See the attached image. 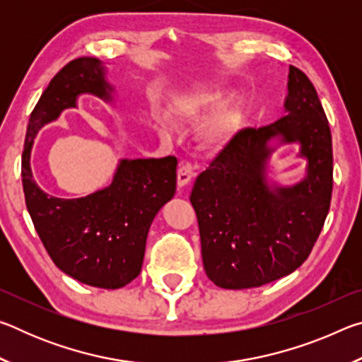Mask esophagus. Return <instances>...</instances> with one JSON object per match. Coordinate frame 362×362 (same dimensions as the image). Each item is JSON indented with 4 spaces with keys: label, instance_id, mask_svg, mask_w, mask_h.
I'll use <instances>...</instances> for the list:
<instances>
[{
    "label": "esophagus",
    "instance_id": "obj_1",
    "mask_svg": "<svg viewBox=\"0 0 362 362\" xmlns=\"http://www.w3.org/2000/svg\"><path fill=\"white\" fill-rule=\"evenodd\" d=\"M194 177V168L189 163H183L180 164L179 170H177V183H179V187L183 188L187 187L192 179Z\"/></svg>",
    "mask_w": 362,
    "mask_h": 362
}]
</instances>
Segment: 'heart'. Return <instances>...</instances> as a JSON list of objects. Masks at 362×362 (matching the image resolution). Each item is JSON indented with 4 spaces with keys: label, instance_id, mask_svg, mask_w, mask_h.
<instances>
[{
    "label": "heart",
    "instance_id": "b5f03b06",
    "mask_svg": "<svg viewBox=\"0 0 362 362\" xmlns=\"http://www.w3.org/2000/svg\"><path fill=\"white\" fill-rule=\"evenodd\" d=\"M233 99L235 90L228 86H207L175 97L173 110L182 119L198 121L206 113L218 107L201 124L198 136L201 144L207 148H222L236 136L244 119L243 105L240 102H231ZM153 118L159 129H170L174 126L173 113L168 107L158 105L153 112Z\"/></svg>",
    "mask_w": 362,
    "mask_h": 362
}]
</instances>
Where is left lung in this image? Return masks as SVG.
<instances>
[{"label": "left lung", "instance_id": "1", "mask_svg": "<svg viewBox=\"0 0 362 362\" xmlns=\"http://www.w3.org/2000/svg\"><path fill=\"white\" fill-rule=\"evenodd\" d=\"M284 115L244 129L196 179V211L207 278L223 289H249L287 276L308 259L332 196V136L315 86L289 66ZM298 143L305 177L279 186L267 161L281 144Z\"/></svg>", "mask_w": 362, "mask_h": 362}]
</instances>
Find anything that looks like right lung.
<instances>
[{"label": "right lung", "instance_id": "add662e5", "mask_svg": "<svg viewBox=\"0 0 362 362\" xmlns=\"http://www.w3.org/2000/svg\"><path fill=\"white\" fill-rule=\"evenodd\" d=\"M83 94L115 103V88L102 60L79 57L66 64L30 115L22 155L25 204L59 269L83 284L119 289L139 276L153 218L174 198L177 158L119 159L112 183L83 198H56L42 192L30 166L36 134L59 119L64 110L76 108Z\"/></svg>", "mask_w": 362, "mask_h": 362}]
</instances>
